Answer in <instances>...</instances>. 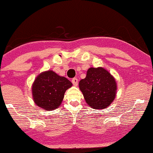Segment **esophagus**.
<instances>
[{
  "label": "esophagus",
  "mask_w": 153,
  "mask_h": 153,
  "mask_svg": "<svg viewBox=\"0 0 153 153\" xmlns=\"http://www.w3.org/2000/svg\"><path fill=\"white\" fill-rule=\"evenodd\" d=\"M72 83H73V84H74V86H77L78 84V79H76V78H74V79H72Z\"/></svg>",
  "instance_id": "esophagus-1"
}]
</instances>
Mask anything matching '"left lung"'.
Returning a JSON list of instances; mask_svg holds the SVG:
<instances>
[{"instance_id":"obj_1","label":"left lung","mask_w":153,"mask_h":153,"mask_svg":"<svg viewBox=\"0 0 153 153\" xmlns=\"http://www.w3.org/2000/svg\"><path fill=\"white\" fill-rule=\"evenodd\" d=\"M79 90L91 108L101 110L109 107L117 94L115 78L103 67H91L79 82Z\"/></svg>"}]
</instances>
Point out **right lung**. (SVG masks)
Returning <instances> with one entry per match:
<instances>
[{"instance_id": "obj_1", "label": "right lung", "mask_w": 153, "mask_h": 153, "mask_svg": "<svg viewBox=\"0 0 153 153\" xmlns=\"http://www.w3.org/2000/svg\"><path fill=\"white\" fill-rule=\"evenodd\" d=\"M73 83L53 70L42 72L32 86L34 102L44 111H54L62 104L64 94Z\"/></svg>"}]
</instances>
